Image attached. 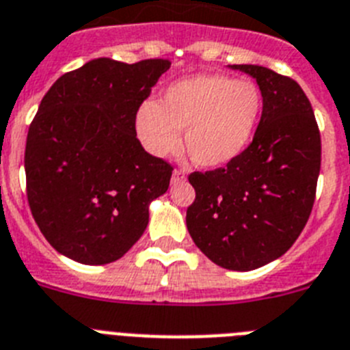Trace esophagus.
Wrapping results in <instances>:
<instances>
[{
	"instance_id": "1",
	"label": "esophagus",
	"mask_w": 350,
	"mask_h": 350,
	"mask_svg": "<svg viewBox=\"0 0 350 350\" xmlns=\"http://www.w3.org/2000/svg\"><path fill=\"white\" fill-rule=\"evenodd\" d=\"M186 178H187V175L184 170H173V175H172L173 184H177V182H184Z\"/></svg>"
}]
</instances>
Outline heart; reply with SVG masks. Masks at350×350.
I'll return each instance as SVG.
<instances>
[{
    "label": "heart",
    "instance_id": "heart-1",
    "mask_svg": "<svg viewBox=\"0 0 350 350\" xmlns=\"http://www.w3.org/2000/svg\"><path fill=\"white\" fill-rule=\"evenodd\" d=\"M262 111L255 83L221 74L178 79L164 90L161 104L146 100L136 113V131L146 150L170 155L180 145L202 168H217L246 148Z\"/></svg>",
    "mask_w": 350,
    "mask_h": 350
}]
</instances>
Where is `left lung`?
Masks as SVG:
<instances>
[{"mask_svg": "<svg viewBox=\"0 0 350 350\" xmlns=\"http://www.w3.org/2000/svg\"><path fill=\"white\" fill-rule=\"evenodd\" d=\"M256 79L264 106L253 142L225 168L193 172L191 237L207 258L252 271L291 250L312 214L321 172V133L294 79L260 65H232Z\"/></svg>", "mask_w": 350, "mask_h": 350, "instance_id": "left-lung-1", "label": "left lung"}]
</instances>
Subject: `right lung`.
I'll return each instance as SVG.
<instances>
[{"instance_id":"1","label":"right lung","mask_w":350,"mask_h":350,"mask_svg":"<svg viewBox=\"0 0 350 350\" xmlns=\"http://www.w3.org/2000/svg\"><path fill=\"white\" fill-rule=\"evenodd\" d=\"M163 58L92 59L44 95L25 150L26 195L47 243L86 265L118 260L168 191L173 166L136 138V113L170 68Z\"/></svg>"}]
</instances>
